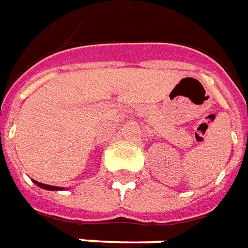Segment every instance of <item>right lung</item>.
I'll return each mask as SVG.
<instances>
[{"label":"right lung","instance_id":"1","mask_svg":"<svg viewBox=\"0 0 248 248\" xmlns=\"http://www.w3.org/2000/svg\"><path fill=\"white\" fill-rule=\"evenodd\" d=\"M36 186H38L40 188H44V189H48V191H60V189H62L61 187H56V186H48V184H43V183H38L36 180H33Z\"/></svg>","mask_w":248,"mask_h":248}]
</instances>
